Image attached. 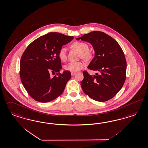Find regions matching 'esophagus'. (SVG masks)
Listing matches in <instances>:
<instances>
[{"mask_svg":"<svg viewBox=\"0 0 148 148\" xmlns=\"http://www.w3.org/2000/svg\"><path fill=\"white\" fill-rule=\"evenodd\" d=\"M75 74H76V72H71V75L72 76H74Z\"/></svg>","mask_w":148,"mask_h":148,"instance_id":"1","label":"esophagus"}]
</instances>
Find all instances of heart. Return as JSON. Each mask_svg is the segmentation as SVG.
I'll list each match as a JSON object with an SVG mask.
<instances>
[{
    "instance_id": "obj_1",
    "label": "heart",
    "mask_w": 148,
    "mask_h": 148,
    "mask_svg": "<svg viewBox=\"0 0 148 148\" xmlns=\"http://www.w3.org/2000/svg\"><path fill=\"white\" fill-rule=\"evenodd\" d=\"M72 48L77 50L81 53L82 58L88 60L92 56L91 53L88 51L89 47L86 43L82 42H76L72 44ZM59 57L61 60L64 61L66 59V49L62 48L59 53ZM85 66V64L82 61L79 62H70L65 66V69L67 71L76 72L81 70Z\"/></svg>"
}]
</instances>
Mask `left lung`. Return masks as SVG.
I'll return each mask as SVG.
<instances>
[{"mask_svg": "<svg viewBox=\"0 0 148 148\" xmlns=\"http://www.w3.org/2000/svg\"><path fill=\"white\" fill-rule=\"evenodd\" d=\"M76 40L87 42L93 46L94 57L88 69L99 72L90 75L83 72L81 86L83 92L98 101L112 98L122 87L126 79V59L120 45L108 34L93 31Z\"/></svg>", "mask_w": 148, "mask_h": 148, "instance_id": "1", "label": "left lung"}]
</instances>
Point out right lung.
I'll return each instance as SVG.
<instances>
[{"label": "right lung", "instance_id": "1", "mask_svg": "<svg viewBox=\"0 0 148 148\" xmlns=\"http://www.w3.org/2000/svg\"><path fill=\"white\" fill-rule=\"evenodd\" d=\"M72 36L50 32L40 36L29 44L20 61V78L28 94L41 103L49 102L63 93L71 72L64 71L51 77V73L60 71L62 67L59 53Z\"/></svg>", "mask_w": 148, "mask_h": 148}]
</instances>
